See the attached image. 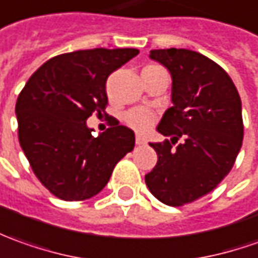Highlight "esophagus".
Returning <instances> with one entry per match:
<instances>
[{"label":"esophagus","mask_w":258,"mask_h":258,"mask_svg":"<svg viewBox=\"0 0 258 258\" xmlns=\"http://www.w3.org/2000/svg\"><path fill=\"white\" fill-rule=\"evenodd\" d=\"M136 143L138 144V145H144V144H147V138L144 136H141V134H137Z\"/></svg>","instance_id":"1"}]
</instances>
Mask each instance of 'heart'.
Masks as SVG:
<instances>
[{
  "label": "heart",
  "mask_w": 258,
  "mask_h": 258,
  "mask_svg": "<svg viewBox=\"0 0 258 258\" xmlns=\"http://www.w3.org/2000/svg\"><path fill=\"white\" fill-rule=\"evenodd\" d=\"M125 121L138 131H147L154 122V115L147 108H134L125 114Z\"/></svg>",
  "instance_id": "1"
}]
</instances>
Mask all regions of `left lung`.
Here are the masks:
<instances>
[{
  "instance_id": "8db88e82",
  "label": "left lung",
  "mask_w": 258,
  "mask_h": 258,
  "mask_svg": "<svg viewBox=\"0 0 258 258\" xmlns=\"http://www.w3.org/2000/svg\"><path fill=\"white\" fill-rule=\"evenodd\" d=\"M150 59L171 73L172 107L157 127L171 141L150 144L158 161L145 183L162 203L182 206L212 192L230 172L243 141L241 100L230 76L198 52L154 49Z\"/></svg>"
}]
</instances>
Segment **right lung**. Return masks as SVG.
I'll return each instance as SVG.
<instances>
[{"mask_svg": "<svg viewBox=\"0 0 258 258\" xmlns=\"http://www.w3.org/2000/svg\"><path fill=\"white\" fill-rule=\"evenodd\" d=\"M138 49H89L43 63L19 93L15 114L21 148L33 173L63 201H85L103 190L115 164L133 151L134 131L118 125L93 136L87 118L106 113L110 73Z\"/></svg>", "mask_w": 258, "mask_h": 258, "instance_id": "right-lung-1", "label": "right lung"}]
</instances>
